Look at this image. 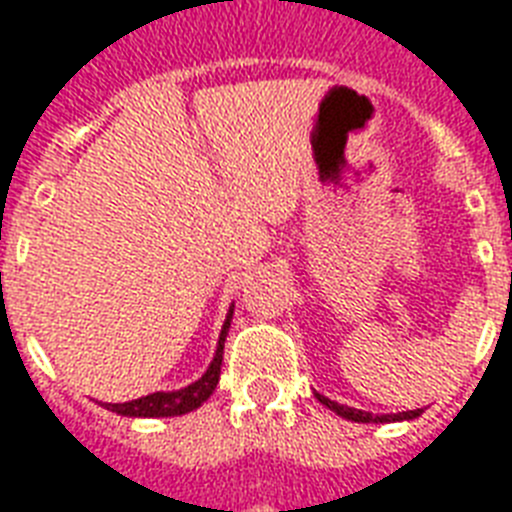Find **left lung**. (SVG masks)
<instances>
[{
	"instance_id": "8db88e82",
	"label": "left lung",
	"mask_w": 512,
	"mask_h": 512,
	"mask_svg": "<svg viewBox=\"0 0 512 512\" xmlns=\"http://www.w3.org/2000/svg\"><path fill=\"white\" fill-rule=\"evenodd\" d=\"M317 400L322 405H327L330 411L338 413L341 419L362 421V424H384V421H405V419H416V416H421V408H416V411H403V413H386V416H373V413L360 411V408H349V405L333 403V400H327L325 395H317Z\"/></svg>"
}]
</instances>
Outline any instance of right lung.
<instances>
[{
  "label": "right lung",
  "instance_id": "obj_1",
  "mask_svg": "<svg viewBox=\"0 0 512 512\" xmlns=\"http://www.w3.org/2000/svg\"><path fill=\"white\" fill-rule=\"evenodd\" d=\"M230 319H233V306H230L228 319H225V325H222L212 365L206 368V373L198 378V381H193V384L185 386V389H177V392H152V395L131 400V403H107L104 408L112 413H120V416H144V419L182 416V413H190L195 411V408H201V405L209 400V395H212L214 389H217V381H220L222 349H225V338H228Z\"/></svg>",
  "mask_w": 512,
  "mask_h": 512
}]
</instances>
